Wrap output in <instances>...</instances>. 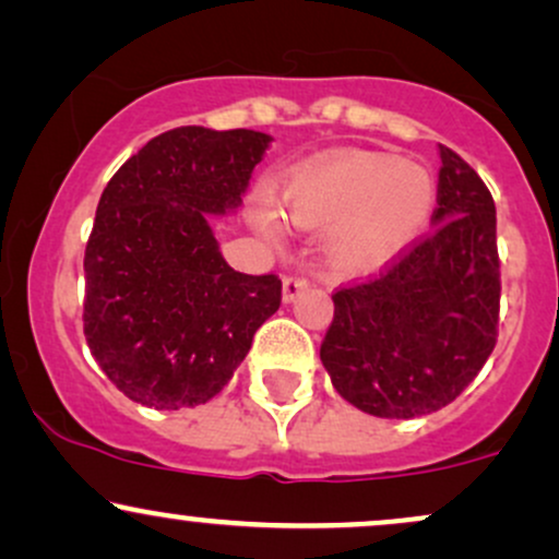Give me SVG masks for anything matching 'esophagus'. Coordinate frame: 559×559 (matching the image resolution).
I'll use <instances>...</instances> for the list:
<instances>
[{
  "label": "esophagus",
  "mask_w": 559,
  "mask_h": 559,
  "mask_svg": "<svg viewBox=\"0 0 559 559\" xmlns=\"http://www.w3.org/2000/svg\"><path fill=\"white\" fill-rule=\"evenodd\" d=\"M309 286L305 275H286L284 278V301H294Z\"/></svg>",
  "instance_id": "obj_1"
}]
</instances>
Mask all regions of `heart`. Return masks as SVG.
Returning <instances> with one entry per match:
<instances>
[{"mask_svg": "<svg viewBox=\"0 0 559 559\" xmlns=\"http://www.w3.org/2000/svg\"><path fill=\"white\" fill-rule=\"evenodd\" d=\"M437 185L425 166L378 151H346L294 171L286 215L301 228H331L328 265L341 275L374 271L412 245L435 211ZM262 231L275 237L271 215Z\"/></svg>", "mask_w": 559, "mask_h": 559, "instance_id": "1", "label": "heart"}]
</instances>
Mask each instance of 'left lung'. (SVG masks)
<instances>
[{
	"mask_svg": "<svg viewBox=\"0 0 559 559\" xmlns=\"http://www.w3.org/2000/svg\"><path fill=\"white\" fill-rule=\"evenodd\" d=\"M432 231L333 294L320 359L341 399L380 419L453 403L497 344V213L479 174L440 145Z\"/></svg>",
	"mask_w": 559,
	"mask_h": 559,
	"instance_id": "left-lung-1",
	"label": "left lung"
}]
</instances>
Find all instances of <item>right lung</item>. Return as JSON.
Masks as SVG:
<instances>
[{
  "label": "right lung",
  "instance_id": "add662e5",
  "mask_svg": "<svg viewBox=\"0 0 559 559\" xmlns=\"http://www.w3.org/2000/svg\"><path fill=\"white\" fill-rule=\"evenodd\" d=\"M267 138L177 127L119 166L85 245L83 331L127 399L192 408L218 395L281 307L275 273L234 271L207 213L241 203Z\"/></svg>",
  "mask_w": 559,
  "mask_h": 559
}]
</instances>
